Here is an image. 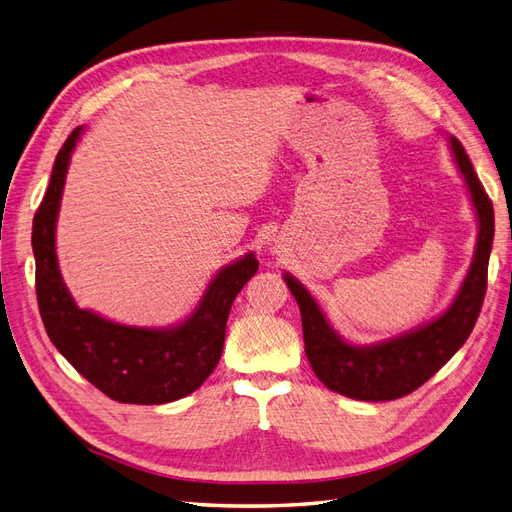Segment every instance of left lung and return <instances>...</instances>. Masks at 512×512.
<instances>
[{
    "label": "left lung",
    "mask_w": 512,
    "mask_h": 512,
    "mask_svg": "<svg viewBox=\"0 0 512 512\" xmlns=\"http://www.w3.org/2000/svg\"><path fill=\"white\" fill-rule=\"evenodd\" d=\"M455 162L472 196L478 215L474 260L457 299L425 327L376 346H352L339 337L301 282L284 280L301 309L305 354L318 380L331 391L361 401L399 399L425 384L466 344L487 292V267L493 243V205L480 183L466 149L455 136L448 138Z\"/></svg>",
    "instance_id": "1"
}]
</instances>
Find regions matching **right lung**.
<instances>
[{
    "label": "right lung",
    "instance_id": "obj_1",
    "mask_svg": "<svg viewBox=\"0 0 512 512\" xmlns=\"http://www.w3.org/2000/svg\"><path fill=\"white\" fill-rule=\"evenodd\" d=\"M81 128L59 149L49 188L34 215L36 297L53 346L79 374L121 404H168L194 393L218 365L232 301L258 271L247 254L213 277L196 312L173 329L126 327L76 307L55 256V222L66 170Z\"/></svg>",
    "mask_w": 512,
    "mask_h": 512
}]
</instances>
